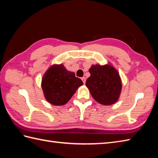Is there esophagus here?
Here are the masks:
<instances>
[{
	"mask_svg": "<svg viewBox=\"0 0 158 158\" xmlns=\"http://www.w3.org/2000/svg\"><path fill=\"white\" fill-rule=\"evenodd\" d=\"M81 80L83 81V83H85V81H86V79H85V77H81Z\"/></svg>",
	"mask_w": 158,
	"mask_h": 158,
	"instance_id": "obj_1",
	"label": "esophagus"
}]
</instances>
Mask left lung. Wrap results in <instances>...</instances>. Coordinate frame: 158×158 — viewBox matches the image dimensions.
<instances>
[{
    "label": "left lung",
    "mask_w": 158,
    "mask_h": 158,
    "mask_svg": "<svg viewBox=\"0 0 158 158\" xmlns=\"http://www.w3.org/2000/svg\"><path fill=\"white\" fill-rule=\"evenodd\" d=\"M89 72L90 77L85 85L96 101L103 105L115 103L122 88L117 70L110 64H96L91 66Z\"/></svg>",
    "instance_id": "left-lung-1"
}]
</instances>
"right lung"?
<instances>
[{
	"label": "right lung",
	"instance_id": "add662e5",
	"mask_svg": "<svg viewBox=\"0 0 158 158\" xmlns=\"http://www.w3.org/2000/svg\"><path fill=\"white\" fill-rule=\"evenodd\" d=\"M83 84L81 80L75 77V73L67 70L63 64H54L43 75L41 86L47 101L60 106L69 102Z\"/></svg>",
	"mask_w": 158,
	"mask_h": 158
}]
</instances>
